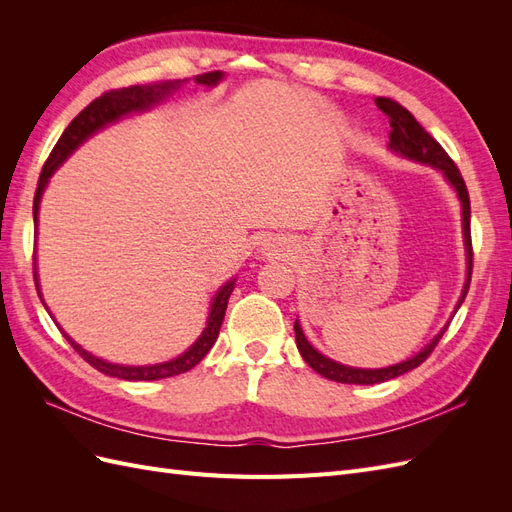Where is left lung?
Listing matches in <instances>:
<instances>
[{"label":"left lung","mask_w":512,"mask_h":512,"mask_svg":"<svg viewBox=\"0 0 512 512\" xmlns=\"http://www.w3.org/2000/svg\"><path fill=\"white\" fill-rule=\"evenodd\" d=\"M376 104L380 111L389 117L391 121V149L401 153V156H406L410 160L416 162H425L440 168L444 177L455 185V190L459 194L461 200V207H463V237H466V250H468V282L463 286V294L459 299V305L463 303L470 288V280H472V232H470V194L466 188V181H463L461 173L457 164L448 158V153L442 149V145L433 138L421 123L414 119V115L408 111V108L401 106L399 102L391 100V98H376ZM457 305V309H459ZM446 327L440 331V335H436V339L425 348L418 352L412 359L404 361V363H397L391 367H384V369H356V367H346V365H339L327 356H322L318 350H314L309 346V342L305 339L299 322H294V335H297V348L303 356V361L312 367L314 371H318L320 376L335 380V382H342V384H378V382H386V380H393L401 374H406V371L418 367L421 363L427 361V356L433 352V348L438 346V342L442 339Z\"/></svg>","instance_id":"left-lung-1"}]
</instances>
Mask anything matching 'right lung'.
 Returning <instances> with one entry per match:
<instances>
[{"label":"right lung","instance_id":"add662e5","mask_svg":"<svg viewBox=\"0 0 512 512\" xmlns=\"http://www.w3.org/2000/svg\"><path fill=\"white\" fill-rule=\"evenodd\" d=\"M222 79V72H205L196 76L198 85H215ZM179 83H162V85H132V87H121V89H111L104 91L100 98H96L94 102H89L83 111L76 115L70 126L64 130V134L59 136L57 145L53 147L51 156L46 158L42 173L38 179V188H36V196H34V224L38 226V207H40V198L42 192L46 188V181L55 173V168L64 162L70 153L79 147L87 136H91L94 132H98L100 128H104L106 123L117 121L121 115H128L132 111H143V108H149L151 104L160 102L162 98H166L170 94V89H175ZM34 280H36V269H34ZM38 282V280H36ZM232 282H228L226 286L220 288V292L215 294L213 305H211V314H209V322L207 329L203 331V335L198 337V342L181 354L179 359H173L168 363H160V365H147V367H130V365H113L106 363L98 356L89 354L87 350H83L79 344H74L72 339L66 335V339L70 342V346L79 352L83 359L102 374L113 376V378H121V380H162V378H170V376H179L183 371L192 369L194 365H198L200 361L205 359V354L211 350V346L218 339L222 320L226 314V305H228V297L232 292ZM40 294V292H38Z\"/></svg>","mask_w":512,"mask_h":512}]
</instances>
